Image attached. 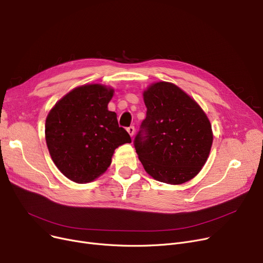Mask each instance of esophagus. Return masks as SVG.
I'll return each mask as SVG.
<instances>
[{
	"mask_svg": "<svg viewBox=\"0 0 263 263\" xmlns=\"http://www.w3.org/2000/svg\"><path fill=\"white\" fill-rule=\"evenodd\" d=\"M127 131H128V133L130 134V136L132 137L133 135H134V132H135V128L133 127V126H131V127H129V128H127Z\"/></svg>",
	"mask_w": 263,
	"mask_h": 263,
	"instance_id": "34e87169",
	"label": "esophagus"
}]
</instances>
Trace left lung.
I'll list each match as a JSON object with an SVG mask.
<instances>
[{"label":"left lung","mask_w":263,"mask_h":263,"mask_svg":"<svg viewBox=\"0 0 263 263\" xmlns=\"http://www.w3.org/2000/svg\"><path fill=\"white\" fill-rule=\"evenodd\" d=\"M146 118L134 137L145 171L156 180L181 184L202 168L213 142L210 121L178 86L158 82L144 91Z\"/></svg>","instance_id":"left-lung-1"}]
</instances>
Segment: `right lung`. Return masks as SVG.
I'll return each instance as SVG.
<instances>
[{"instance_id":"add662e5","label":"right lung","mask_w":263,"mask_h":263,"mask_svg":"<svg viewBox=\"0 0 263 263\" xmlns=\"http://www.w3.org/2000/svg\"><path fill=\"white\" fill-rule=\"evenodd\" d=\"M114 90L100 84L80 86L54 105L46 120V142L58 168L70 180L85 183L103 174L114 150L131 143L107 109Z\"/></svg>"}]
</instances>
